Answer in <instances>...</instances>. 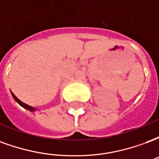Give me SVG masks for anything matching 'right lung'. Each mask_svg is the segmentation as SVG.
Wrapping results in <instances>:
<instances>
[{
	"instance_id": "obj_1",
	"label": "right lung",
	"mask_w": 159,
	"mask_h": 159,
	"mask_svg": "<svg viewBox=\"0 0 159 159\" xmlns=\"http://www.w3.org/2000/svg\"><path fill=\"white\" fill-rule=\"evenodd\" d=\"M12 97L14 98V100H15L16 101H17V102H18V103H19V105H20V106H21V107H24V108H25V109H27V110L30 111H36V109H35L34 107H30L29 105H27V104L22 102L21 100H19V99H18V98H17V97H16L15 95H14V93H12Z\"/></svg>"
}]
</instances>
